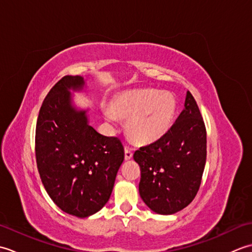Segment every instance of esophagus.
<instances>
[{"label": "esophagus", "instance_id": "1", "mask_svg": "<svg viewBox=\"0 0 252 252\" xmlns=\"http://www.w3.org/2000/svg\"><path fill=\"white\" fill-rule=\"evenodd\" d=\"M132 156H133V153H132L131 149L129 147H126L125 148V158H126V160H130L132 158Z\"/></svg>", "mask_w": 252, "mask_h": 252}]
</instances>
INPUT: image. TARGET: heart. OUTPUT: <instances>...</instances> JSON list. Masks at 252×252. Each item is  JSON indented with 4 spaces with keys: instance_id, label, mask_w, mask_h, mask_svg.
<instances>
[{
    "instance_id": "obj_1",
    "label": "heart",
    "mask_w": 252,
    "mask_h": 252,
    "mask_svg": "<svg viewBox=\"0 0 252 252\" xmlns=\"http://www.w3.org/2000/svg\"><path fill=\"white\" fill-rule=\"evenodd\" d=\"M106 118L127 119L126 132L133 141L146 144L164 135L172 125L176 100L174 96L157 90L131 91L116 96Z\"/></svg>"
}]
</instances>
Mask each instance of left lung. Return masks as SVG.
<instances>
[{"label": "left lung", "mask_w": 252, "mask_h": 252, "mask_svg": "<svg viewBox=\"0 0 252 252\" xmlns=\"http://www.w3.org/2000/svg\"><path fill=\"white\" fill-rule=\"evenodd\" d=\"M184 107L164 135L133 155L141 168L140 195L159 215H173L189 206L201 184L207 159V132L189 91Z\"/></svg>", "instance_id": "8db88e82"}]
</instances>
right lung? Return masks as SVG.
Instances as JSON below:
<instances>
[{"instance_id":"obj_1","label":"right lung","mask_w":252,"mask_h":252,"mask_svg":"<svg viewBox=\"0 0 252 252\" xmlns=\"http://www.w3.org/2000/svg\"><path fill=\"white\" fill-rule=\"evenodd\" d=\"M80 76H65L47 93L35 126V158L47 194L63 212L87 218L108 201L125 149L118 137L99 134L87 111L71 106L69 91L81 90Z\"/></svg>"}]
</instances>
